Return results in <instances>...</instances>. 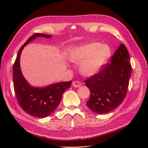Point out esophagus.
Segmentation results:
<instances>
[{
    "instance_id": "34e87169",
    "label": "esophagus",
    "mask_w": 148,
    "mask_h": 148,
    "mask_svg": "<svg viewBox=\"0 0 148 148\" xmlns=\"http://www.w3.org/2000/svg\"><path fill=\"white\" fill-rule=\"evenodd\" d=\"M73 86L74 88H79L81 86V83L79 81H74L72 83Z\"/></svg>"
}]
</instances>
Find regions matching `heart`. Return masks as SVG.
I'll return each mask as SVG.
<instances>
[{"label": "heart", "instance_id": "heart-1", "mask_svg": "<svg viewBox=\"0 0 148 148\" xmlns=\"http://www.w3.org/2000/svg\"><path fill=\"white\" fill-rule=\"evenodd\" d=\"M111 55V49L107 44L92 42L71 47L68 58L73 62H82L81 73L86 76L99 73L107 64Z\"/></svg>", "mask_w": 148, "mask_h": 148}]
</instances>
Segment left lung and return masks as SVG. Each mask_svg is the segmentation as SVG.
Segmentation results:
<instances>
[{"label": "left lung", "instance_id": "obj_1", "mask_svg": "<svg viewBox=\"0 0 148 148\" xmlns=\"http://www.w3.org/2000/svg\"><path fill=\"white\" fill-rule=\"evenodd\" d=\"M131 74L129 53L121 44L112 58L111 63L85 80L90 90L87 106L98 114L109 113L118 107L125 98Z\"/></svg>", "mask_w": 148, "mask_h": 148}]
</instances>
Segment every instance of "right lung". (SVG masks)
<instances>
[{
    "label": "right lung",
    "mask_w": 148,
    "mask_h": 148,
    "mask_svg": "<svg viewBox=\"0 0 148 148\" xmlns=\"http://www.w3.org/2000/svg\"><path fill=\"white\" fill-rule=\"evenodd\" d=\"M50 38L49 35L35 34L30 36L19 50L13 66V83L18 104L27 114L36 118H46L50 115L59 104L65 90L70 88L71 81L51 84L38 88L30 86L21 71L20 59L24 47L37 37Z\"/></svg>",
    "instance_id": "1"
}]
</instances>
